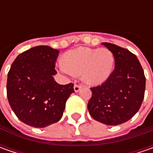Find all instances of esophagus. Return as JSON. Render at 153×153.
<instances>
[{
	"label": "esophagus",
	"mask_w": 153,
	"mask_h": 153,
	"mask_svg": "<svg viewBox=\"0 0 153 153\" xmlns=\"http://www.w3.org/2000/svg\"><path fill=\"white\" fill-rule=\"evenodd\" d=\"M82 87L81 85H76V84H75V85H74V90H75V92H78L82 89Z\"/></svg>",
	"instance_id": "esophagus-1"
}]
</instances>
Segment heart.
<instances>
[{
	"label": "heart",
	"mask_w": 153,
	"mask_h": 153,
	"mask_svg": "<svg viewBox=\"0 0 153 153\" xmlns=\"http://www.w3.org/2000/svg\"><path fill=\"white\" fill-rule=\"evenodd\" d=\"M60 70L65 74L81 76L90 85L104 83L110 78L115 66V56L108 48L79 47L66 52L60 59Z\"/></svg>",
	"instance_id": "b5f03b06"
}]
</instances>
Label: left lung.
I'll list each match as a JSON object with an SVG mask.
<instances>
[{
	"instance_id": "1",
	"label": "left lung",
	"mask_w": 153,
	"mask_h": 153,
	"mask_svg": "<svg viewBox=\"0 0 153 153\" xmlns=\"http://www.w3.org/2000/svg\"><path fill=\"white\" fill-rule=\"evenodd\" d=\"M115 56V69L106 82L91 88L88 104L94 119L106 125H118L131 119L144 99L146 77L137 57L117 45L103 42Z\"/></svg>"
}]
</instances>
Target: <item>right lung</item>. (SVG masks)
I'll use <instances>...</instances> for the list:
<instances>
[{
	"label": "right lung",
	"instance_id": "right-lung-1",
	"mask_svg": "<svg viewBox=\"0 0 153 153\" xmlns=\"http://www.w3.org/2000/svg\"><path fill=\"white\" fill-rule=\"evenodd\" d=\"M59 51L37 46L18 56L7 74V94L18 118L34 128H45L61 119L73 84L60 85L53 76Z\"/></svg>",
	"mask_w": 153,
	"mask_h": 153
}]
</instances>
